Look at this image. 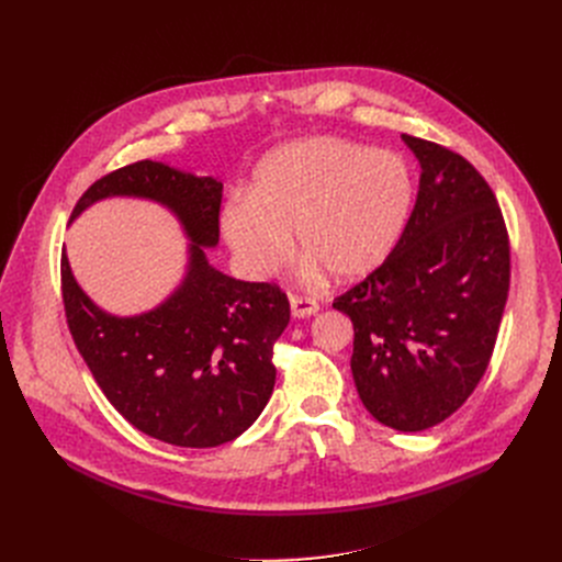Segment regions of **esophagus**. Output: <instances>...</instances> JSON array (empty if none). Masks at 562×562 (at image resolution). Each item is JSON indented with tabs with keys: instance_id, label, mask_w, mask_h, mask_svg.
Segmentation results:
<instances>
[{
	"instance_id": "esophagus-1",
	"label": "esophagus",
	"mask_w": 562,
	"mask_h": 562,
	"mask_svg": "<svg viewBox=\"0 0 562 562\" xmlns=\"http://www.w3.org/2000/svg\"><path fill=\"white\" fill-rule=\"evenodd\" d=\"M291 316L293 318H305L318 312V303L307 296H291Z\"/></svg>"
}]
</instances>
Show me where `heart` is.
Here are the masks:
<instances>
[{"label":"heart","mask_w":562,"mask_h":562,"mask_svg":"<svg viewBox=\"0 0 562 562\" xmlns=\"http://www.w3.org/2000/svg\"><path fill=\"white\" fill-rule=\"evenodd\" d=\"M415 200L412 170L394 153L344 138H301L266 155L221 212L223 239L239 269L261 280L289 255L337 282L371 276L398 246Z\"/></svg>","instance_id":"b5f03b06"}]
</instances>
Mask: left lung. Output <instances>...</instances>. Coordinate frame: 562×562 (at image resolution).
<instances>
[{
	"mask_svg": "<svg viewBox=\"0 0 562 562\" xmlns=\"http://www.w3.org/2000/svg\"><path fill=\"white\" fill-rule=\"evenodd\" d=\"M422 164L419 193L387 261L335 299L352 321L350 371L373 419L437 426L481 382L510 286L496 198L464 157L403 134Z\"/></svg>",
	"mask_w": 562,
	"mask_h": 562,
	"instance_id": "1",
	"label": "left lung"
}]
</instances>
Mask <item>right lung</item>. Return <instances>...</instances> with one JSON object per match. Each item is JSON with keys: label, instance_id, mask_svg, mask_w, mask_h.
Masks as SVG:
<instances>
[{"label": "right lung", "instance_id": "right-lung-1", "mask_svg": "<svg viewBox=\"0 0 562 562\" xmlns=\"http://www.w3.org/2000/svg\"><path fill=\"white\" fill-rule=\"evenodd\" d=\"M106 198L157 202L189 239L182 282L155 310L115 316L77 284L68 255L61 286L70 335L109 403L140 432L172 447L210 449L248 430L276 385L273 344L289 301L269 282L234 280L210 263L223 182L161 161H136L88 189L70 223Z\"/></svg>", "mask_w": 562, "mask_h": 562}]
</instances>
